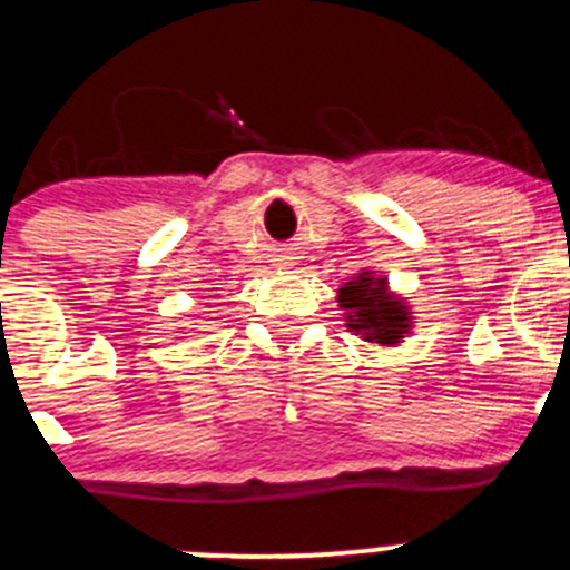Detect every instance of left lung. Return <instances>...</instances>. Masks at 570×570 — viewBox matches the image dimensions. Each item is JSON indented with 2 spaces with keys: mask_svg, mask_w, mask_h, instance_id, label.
Returning <instances> with one entry per match:
<instances>
[{
  "mask_svg": "<svg viewBox=\"0 0 570 570\" xmlns=\"http://www.w3.org/2000/svg\"><path fill=\"white\" fill-rule=\"evenodd\" d=\"M337 304L346 326L363 341L380 346H396L413 330V313L404 298L391 293L387 279L376 272H360L352 283L337 287Z\"/></svg>",
  "mask_w": 570,
  "mask_h": 570,
  "instance_id": "obj_1",
  "label": "left lung"
}]
</instances>
